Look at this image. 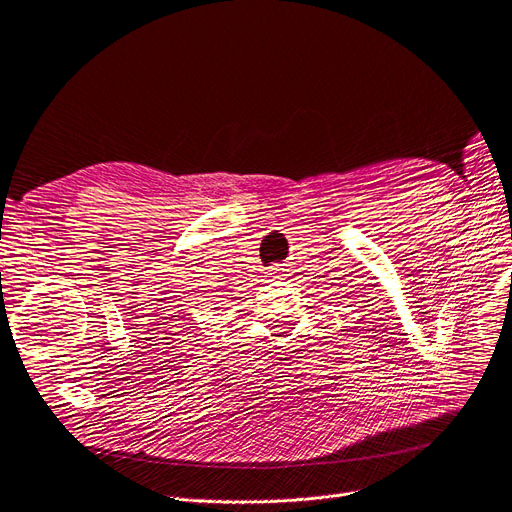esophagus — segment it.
<instances>
[{
  "label": "esophagus",
  "instance_id": "1",
  "mask_svg": "<svg viewBox=\"0 0 512 512\" xmlns=\"http://www.w3.org/2000/svg\"><path fill=\"white\" fill-rule=\"evenodd\" d=\"M285 276H287V274H285V270L278 268V266H274V268H270V270H268V278H270V280H282Z\"/></svg>",
  "mask_w": 512,
  "mask_h": 512
}]
</instances>
